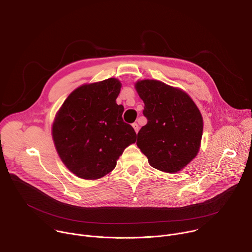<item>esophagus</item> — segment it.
I'll return each instance as SVG.
<instances>
[{"label":"esophagus","mask_w":252,"mask_h":252,"mask_svg":"<svg viewBox=\"0 0 252 252\" xmlns=\"http://www.w3.org/2000/svg\"><path fill=\"white\" fill-rule=\"evenodd\" d=\"M132 127H133L134 131L137 133V131H138V129H139V126H138V125H137L136 123H133V124H132Z\"/></svg>","instance_id":"34e87169"}]
</instances>
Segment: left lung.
<instances>
[{
    "label": "left lung",
    "mask_w": 252,
    "mask_h": 252,
    "mask_svg": "<svg viewBox=\"0 0 252 252\" xmlns=\"http://www.w3.org/2000/svg\"><path fill=\"white\" fill-rule=\"evenodd\" d=\"M134 87L148 119L137 133L136 146L154 168L178 172L200 148L203 120L198 107L186 92L159 81H137Z\"/></svg>",
    "instance_id": "left-lung-1"
}]
</instances>
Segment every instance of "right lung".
Wrapping results in <instances>:
<instances>
[{"mask_svg": "<svg viewBox=\"0 0 252 252\" xmlns=\"http://www.w3.org/2000/svg\"><path fill=\"white\" fill-rule=\"evenodd\" d=\"M122 84L111 78L71 92L53 123L52 135L63 164L80 178L109 174L136 133L124 122V106L116 99Z\"/></svg>", "mask_w": 252, "mask_h": 252, "instance_id": "1", "label": "right lung"}]
</instances>
